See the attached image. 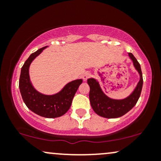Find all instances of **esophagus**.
Returning a JSON list of instances; mask_svg holds the SVG:
<instances>
[{
	"label": "esophagus",
	"mask_w": 161,
	"mask_h": 161,
	"mask_svg": "<svg viewBox=\"0 0 161 161\" xmlns=\"http://www.w3.org/2000/svg\"><path fill=\"white\" fill-rule=\"evenodd\" d=\"M91 76V73H88V72H86V73H84L82 75V78L84 81H86L87 79H88L89 77Z\"/></svg>",
	"instance_id": "esophagus-1"
}]
</instances>
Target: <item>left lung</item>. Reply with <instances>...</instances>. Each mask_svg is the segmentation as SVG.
Instances as JSON below:
<instances>
[{"label": "left lung", "instance_id": "obj_1", "mask_svg": "<svg viewBox=\"0 0 161 161\" xmlns=\"http://www.w3.org/2000/svg\"><path fill=\"white\" fill-rule=\"evenodd\" d=\"M129 56L133 62V65L140 75V80L135 90L129 97L123 100H115L108 97L101 90L98 82L95 79H88V84L90 87L89 99L92 109L97 115L102 117L117 118L128 113L137 103L141 95L143 78L139 63L132 53Z\"/></svg>", "mask_w": 161, "mask_h": 161}]
</instances>
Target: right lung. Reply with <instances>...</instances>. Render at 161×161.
<instances>
[{"instance_id": "add662e5", "label": "right lung", "mask_w": 161, "mask_h": 161, "mask_svg": "<svg viewBox=\"0 0 161 161\" xmlns=\"http://www.w3.org/2000/svg\"><path fill=\"white\" fill-rule=\"evenodd\" d=\"M46 47L47 46L32 53L24 63L20 73L19 88L24 103L29 110L43 117L56 118L63 116L69 110L82 79L72 81L66 84L60 92L53 95H45L36 91L30 82L29 66Z\"/></svg>"}]
</instances>
